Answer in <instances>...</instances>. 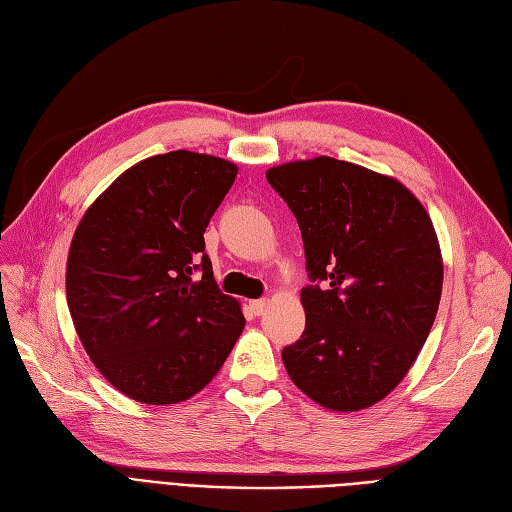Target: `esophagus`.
<instances>
[{
    "label": "esophagus",
    "mask_w": 512,
    "mask_h": 512,
    "mask_svg": "<svg viewBox=\"0 0 512 512\" xmlns=\"http://www.w3.org/2000/svg\"><path fill=\"white\" fill-rule=\"evenodd\" d=\"M249 308L255 317H261L268 308V300H253V302H249Z\"/></svg>",
    "instance_id": "1"
}]
</instances>
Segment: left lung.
Wrapping results in <instances>:
<instances>
[{
  "mask_svg": "<svg viewBox=\"0 0 512 512\" xmlns=\"http://www.w3.org/2000/svg\"><path fill=\"white\" fill-rule=\"evenodd\" d=\"M298 219L310 285L287 374L323 408L355 412L400 385L434 325L442 255L434 223L400 180L334 157L266 172Z\"/></svg>",
  "mask_w": 512,
  "mask_h": 512,
  "instance_id": "obj_1",
  "label": "left lung"
}]
</instances>
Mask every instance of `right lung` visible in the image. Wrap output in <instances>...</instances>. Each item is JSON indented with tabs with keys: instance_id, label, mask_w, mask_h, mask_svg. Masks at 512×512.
<instances>
[{
	"instance_id": "obj_1",
	"label": "right lung",
	"mask_w": 512,
	"mask_h": 512,
	"mask_svg": "<svg viewBox=\"0 0 512 512\" xmlns=\"http://www.w3.org/2000/svg\"><path fill=\"white\" fill-rule=\"evenodd\" d=\"M236 174L221 157L155 155L82 214L65 268L70 315L95 368L131 400H189L242 334L240 302L221 293L204 253L208 221Z\"/></svg>"
}]
</instances>
